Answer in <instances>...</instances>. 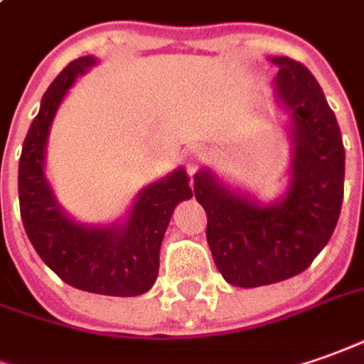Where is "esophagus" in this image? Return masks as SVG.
Returning <instances> with one entry per match:
<instances>
[{"instance_id":"esophagus-1","label":"esophagus","mask_w":364,"mask_h":364,"mask_svg":"<svg viewBox=\"0 0 364 364\" xmlns=\"http://www.w3.org/2000/svg\"><path fill=\"white\" fill-rule=\"evenodd\" d=\"M205 155H207V151H205L203 145H191V147H187V151H185L187 167H189V169H195V167L205 159Z\"/></svg>"}]
</instances>
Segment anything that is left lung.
Listing matches in <instances>:
<instances>
[{
  "label": "left lung",
  "instance_id": "1",
  "mask_svg": "<svg viewBox=\"0 0 364 364\" xmlns=\"http://www.w3.org/2000/svg\"><path fill=\"white\" fill-rule=\"evenodd\" d=\"M271 61L279 65L277 97L293 121L295 155L285 197L261 205L223 187L209 171L193 177L215 265L227 283L243 289L303 273L328 243L343 205L345 147L325 93L303 63Z\"/></svg>",
  "mask_w": 364,
  "mask_h": 364
}]
</instances>
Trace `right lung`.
Returning a JSON list of instances; mask_svg holds the SVG:
<instances>
[{"instance_id":"obj_1","label":"right lung","mask_w":364,"mask_h":364,"mask_svg":"<svg viewBox=\"0 0 364 364\" xmlns=\"http://www.w3.org/2000/svg\"><path fill=\"white\" fill-rule=\"evenodd\" d=\"M95 59L79 58L53 79L23 141L19 159V211L37 255L68 285L111 296L147 293L159 273V247L175 205L193 195L183 169L143 189L125 225L85 227L61 213L43 175L46 143L61 99Z\"/></svg>"}]
</instances>
